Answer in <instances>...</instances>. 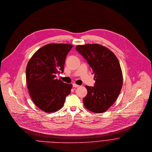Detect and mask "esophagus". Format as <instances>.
I'll use <instances>...</instances> for the list:
<instances>
[{
    "label": "esophagus",
    "mask_w": 152,
    "mask_h": 152,
    "mask_svg": "<svg viewBox=\"0 0 152 152\" xmlns=\"http://www.w3.org/2000/svg\"><path fill=\"white\" fill-rule=\"evenodd\" d=\"M72 86H73V87H74V88H77V87H79V86H78V85H77V84H76L75 83L72 84Z\"/></svg>",
    "instance_id": "esophagus-1"
}]
</instances>
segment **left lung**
Instances as JSON below:
<instances>
[{"mask_svg":"<svg viewBox=\"0 0 152 152\" xmlns=\"http://www.w3.org/2000/svg\"><path fill=\"white\" fill-rule=\"evenodd\" d=\"M75 50L87 61L94 74V87L86 86L88 93L83 99L90 111L101 113L115 101L123 86V75L114 53L99 44L78 45Z\"/></svg>","mask_w":152,"mask_h":152,"instance_id":"8db88e82","label":"left lung"}]
</instances>
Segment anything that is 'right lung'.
I'll use <instances>...</instances> for the list:
<instances>
[{"label": "right lung", "mask_w": 152, "mask_h": 152, "mask_svg": "<svg viewBox=\"0 0 152 152\" xmlns=\"http://www.w3.org/2000/svg\"><path fill=\"white\" fill-rule=\"evenodd\" d=\"M72 47L65 44L46 45L33 55L27 64L26 78L30 96L45 112L61 108L71 93L72 84L58 80L56 75L64 72L66 57Z\"/></svg>", "instance_id": "1"}]
</instances>
